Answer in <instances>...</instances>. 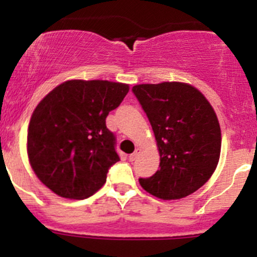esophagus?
<instances>
[{
  "label": "esophagus",
  "mask_w": 257,
  "mask_h": 257,
  "mask_svg": "<svg viewBox=\"0 0 257 257\" xmlns=\"http://www.w3.org/2000/svg\"><path fill=\"white\" fill-rule=\"evenodd\" d=\"M140 153H141V149H136L135 150V153H133L131 154L130 156H128V159H130V161H134V160H136V159H138V156L140 155Z\"/></svg>",
  "instance_id": "1"
}]
</instances>
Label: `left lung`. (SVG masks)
I'll return each mask as SVG.
<instances>
[{
    "label": "left lung",
    "mask_w": 257,
    "mask_h": 257,
    "mask_svg": "<svg viewBox=\"0 0 257 257\" xmlns=\"http://www.w3.org/2000/svg\"><path fill=\"white\" fill-rule=\"evenodd\" d=\"M153 127L160 169L140 185L164 200L180 199L206 184L221 155V127L204 94L183 82L133 88Z\"/></svg>",
    "instance_id": "left-lung-1"
}]
</instances>
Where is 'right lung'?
<instances>
[{
  "mask_svg": "<svg viewBox=\"0 0 257 257\" xmlns=\"http://www.w3.org/2000/svg\"><path fill=\"white\" fill-rule=\"evenodd\" d=\"M130 90L126 83L70 79L34 109L28 158L38 179L57 195L84 199L101 189L119 160L106 117Z\"/></svg>",
  "mask_w": 257,
  "mask_h": 257,
  "instance_id": "right-lung-1",
  "label": "right lung"
}]
</instances>
